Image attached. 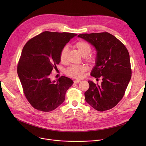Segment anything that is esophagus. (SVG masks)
I'll use <instances>...</instances> for the list:
<instances>
[{"label": "esophagus", "instance_id": "1", "mask_svg": "<svg viewBox=\"0 0 146 146\" xmlns=\"http://www.w3.org/2000/svg\"><path fill=\"white\" fill-rule=\"evenodd\" d=\"M80 81H81V80H75L74 81V82L77 83V82H80Z\"/></svg>", "mask_w": 146, "mask_h": 146}]
</instances>
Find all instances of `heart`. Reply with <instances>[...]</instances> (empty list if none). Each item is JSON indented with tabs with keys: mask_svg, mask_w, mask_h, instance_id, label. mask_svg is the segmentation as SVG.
I'll return each instance as SVG.
<instances>
[{
	"mask_svg": "<svg viewBox=\"0 0 146 146\" xmlns=\"http://www.w3.org/2000/svg\"><path fill=\"white\" fill-rule=\"evenodd\" d=\"M74 48L77 49L78 52L83 56L85 57L86 60L90 64H95L96 61V56L95 55L90 54L92 51V47L87 41H78L74 45ZM60 61L62 63H66L68 61V48L65 47L63 48L60 53ZM87 70V67L84 65L75 66L73 65L68 68L65 73L69 77L80 78L83 77L84 73Z\"/></svg>",
	"mask_w": 146,
	"mask_h": 146,
	"instance_id": "b5f03b06",
	"label": "heart"
}]
</instances>
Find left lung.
<instances>
[{
	"mask_svg": "<svg viewBox=\"0 0 146 146\" xmlns=\"http://www.w3.org/2000/svg\"><path fill=\"white\" fill-rule=\"evenodd\" d=\"M78 37L86 40L95 47L96 65L91 75L102 78L100 85L88 81L90 87L84 93L85 99L99 111L110 110L122 99L131 78L129 52L121 41L106 32L82 33Z\"/></svg>",
	"mask_w": 146,
	"mask_h": 146,
	"instance_id": "obj_1",
	"label": "left lung"
}]
</instances>
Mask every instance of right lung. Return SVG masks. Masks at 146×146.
I'll return each instance as SVG.
<instances>
[{
  "label": "right lung",
  "instance_id": "add662e5",
  "mask_svg": "<svg viewBox=\"0 0 146 146\" xmlns=\"http://www.w3.org/2000/svg\"><path fill=\"white\" fill-rule=\"evenodd\" d=\"M77 34L45 31L29 40L23 47L17 73L28 101L35 109L50 112L63 103L73 81L61 76L56 82L50 75L57 69L60 53Z\"/></svg>",
  "mask_w": 146,
  "mask_h": 146
}]
</instances>
